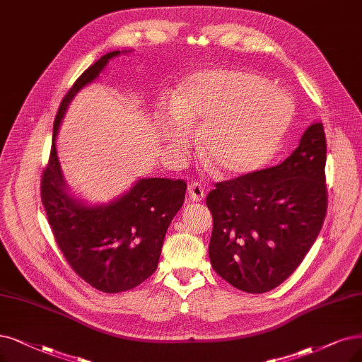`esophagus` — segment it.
Segmentation results:
<instances>
[{
  "instance_id": "obj_1",
  "label": "esophagus",
  "mask_w": 362,
  "mask_h": 362,
  "mask_svg": "<svg viewBox=\"0 0 362 362\" xmlns=\"http://www.w3.org/2000/svg\"><path fill=\"white\" fill-rule=\"evenodd\" d=\"M189 197L193 200V202H199L205 197V189L202 187L200 182H192L189 185Z\"/></svg>"
}]
</instances>
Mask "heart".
<instances>
[{
	"label": "heart",
	"instance_id": "1",
	"mask_svg": "<svg viewBox=\"0 0 362 362\" xmlns=\"http://www.w3.org/2000/svg\"><path fill=\"white\" fill-rule=\"evenodd\" d=\"M294 104L262 76L243 69H206L182 83L158 131L178 148L202 127V154L224 177L264 168L291 124Z\"/></svg>",
	"mask_w": 362,
	"mask_h": 362
}]
</instances>
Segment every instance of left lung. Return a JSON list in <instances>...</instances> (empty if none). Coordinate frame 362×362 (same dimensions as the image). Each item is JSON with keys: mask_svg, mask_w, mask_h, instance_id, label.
Segmentation results:
<instances>
[{"mask_svg": "<svg viewBox=\"0 0 362 362\" xmlns=\"http://www.w3.org/2000/svg\"><path fill=\"white\" fill-rule=\"evenodd\" d=\"M325 158L324 126L313 123L282 163L215 184L209 259L224 281L262 294L300 266L325 220Z\"/></svg>", "mask_w": 362, "mask_h": 362, "instance_id": "left-lung-1", "label": "left lung"}]
</instances>
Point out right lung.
<instances>
[{
	"instance_id": "right-lung-1",
	"label": "right lung",
	"mask_w": 362,
	"mask_h": 362,
	"mask_svg": "<svg viewBox=\"0 0 362 362\" xmlns=\"http://www.w3.org/2000/svg\"><path fill=\"white\" fill-rule=\"evenodd\" d=\"M117 54L120 50L104 54L66 92L53 123L52 150L40 184L57 247L72 270L103 293L132 290L156 272L166 230L187 190L184 180H139L124 196L100 206H86L65 192L54 147L57 129L71 99Z\"/></svg>"
}]
</instances>
